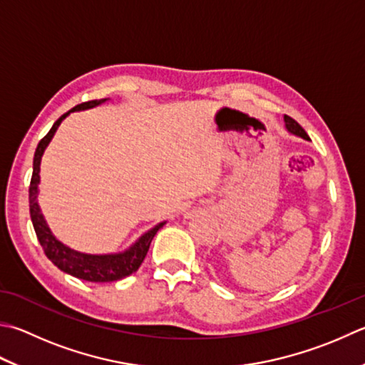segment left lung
<instances>
[{"label":"left lung","mask_w":365,"mask_h":365,"mask_svg":"<svg viewBox=\"0 0 365 365\" xmlns=\"http://www.w3.org/2000/svg\"><path fill=\"white\" fill-rule=\"evenodd\" d=\"M284 122H286L287 130H289L291 133L299 135V136H302V138H305V140H310V138H308V135H307L305 130L299 125L297 120H294L292 118H289V115H284Z\"/></svg>","instance_id":"obj_1"}]
</instances>
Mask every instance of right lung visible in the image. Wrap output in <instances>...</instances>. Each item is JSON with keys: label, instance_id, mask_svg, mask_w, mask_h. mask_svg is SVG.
<instances>
[{"label": "right lung", "instance_id": "obj_1", "mask_svg": "<svg viewBox=\"0 0 365 365\" xmlns=\"http://www.w3.org/2000/svg\"><path fill=\"white\" fill-rule=\"evenodd\" d=\"M101 101H97V100L84 101L81 103V105L74 106L71 111L92 108L95 105H100ZM71 111L65 113L61 118L55 120L52 128L49 130V133H47L44 138L38 143L36 153H34V157H33V175H31L30 189H29L30 216H31L34 232H36L38 242L41 247H43L47 259H49L55 267H58L61 272H65L68 274H73L76 278L91 281V283H109V281H118V279L125 278L128 274H132L133 272L138 270L149 251L150 242H153L154 235L163 225V222L155 225L154 229L149 230L148 233H144V235L132 247H130L128 251L122 254H108V256H91V254L76 252L70 250V247H66L65 245H61L58 240L52 235L43 215H41L39 206L36 202L38 184H39V163L46 146L52 140L55 130L58 128L60 122L63 120Z\"/></svg>", "mask_w": 365, "mask_h": 365}]
</instances>
